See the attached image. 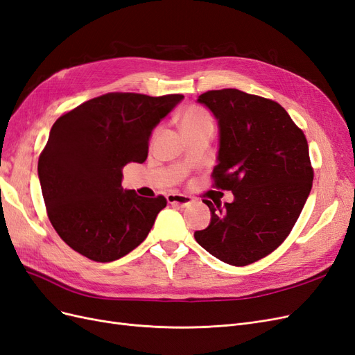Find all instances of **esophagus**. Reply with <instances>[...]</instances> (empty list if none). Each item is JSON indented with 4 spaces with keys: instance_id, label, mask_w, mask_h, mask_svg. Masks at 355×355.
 Returning <instances> with one entry per match:
<instances>
[{
    "instance_id": "esophagus-1",
    "label": "esophagus",
    "mask_w": 355,
    "mask_h": 355,
    "mask_svg": "<svg viewBox=\"0 0 355 355\" xmlns=\"http://www.w3.org/2000/svg\"><path fill=\"white\" fill-rule=\"evenodd\" d=\"M167 202L171 204V206H178V207H188L192 204V200L187 196L182 194H168L167 196Z\"/></svg>"
}]
</instances>
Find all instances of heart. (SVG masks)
<instances>
[{"label": "heart", "instance_id": "heart-1", "mask_svg": "<svg viewBox=\"0 0 355 355\" xmlns=\"http://www.w3.org/2000/svg\"><path fill=\"white\" fill-rule=\"evenodd\" d=\"M179 127L184 135L197 133L202 130H213V118L198 106H189L179 115Z\"/></svg>", "mask_w": 355, "mask_h": 355}]
</instances>
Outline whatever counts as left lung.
<instances>
[{
	"mask_svg": "<svg viewBox=\"0 0 355 355\" xmlns=\"http://www.w3.org/2000/svg\"><path fill=\"white\" fill-rule=\"evenodd\" d=\"M197 102L219 127L214 185L234 200H202L211 219L194 237L219 261L249 265L286 240L305 206L314 178L308 142L282 105L261 96L223 89Z\"/></svg>",
	"mask_w": 355,
	"mask_h": 355,
	"instance_id": "left-lung-1",
	"label": "left lung"
}]
</instances>
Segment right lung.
<instances>
[{"label": "right lung", "mask_w": 355, "mask_h": 355, "mask_svg": "<svg viewBox=\"0 0 355 355\" xmlns=\"http://www.w3.org/2000/svg\"><path fill=\"white\" fill-rule=\"evenodd\" d=\"M182 99L108 93L53 124L38 178L49 219L71 249L112 262L146 239L167 201L124 189L123 167L144 163L153 130Z\"/></svg>", "instance_id": "obj_1"}]
</instances>
